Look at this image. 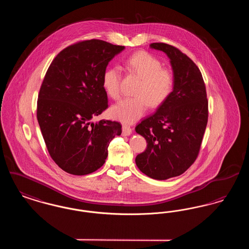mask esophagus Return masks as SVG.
<instances>
[{
	"instance_id": "34e87169",
	"label": "esophagus",
	"mask_w": 249,
	"mask_h": 249,
	"mask_svg": "<svg viewBox=\"0 0 249 249\" xmlns=\"http://www.w3.org/2000/svg\"><path fill=\"white\" fill-rule=\"evenodd\" d=\"M131 132H132V130L130 129V127L127 126V125H123L122 126V135L129 136V135L131 134Z\"/></svg>"
}]
</instances>
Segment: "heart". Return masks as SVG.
Listing matches in <instances>:
<instances>
[{
  "label": "heart",
  "instance_id": "1",
  "mask_svg": "<svg viewBox=\"0 0 249 249\" xmlns=\"http://www.w3.org/2000/svg\"><path fill=\"white\" fill-rule=\"evenodd\" d=\"M129 71L137 74L141 81L138 84L135 97L123 99L111 108L115 119L130 124L141 119L148 105L151 107L162 106L173 93L176 85V74L171 69L162 67L160 59L154 55L139 51L125 59ZM121 71L119 66H111L103 74V88L113 99L120 96Z\"/></svg>",
  "mask_w": 249,
  "mask_h": 249
}]
</instances>
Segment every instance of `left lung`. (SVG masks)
<instances>
[{
  "mask_svg": "<svg viewBox=\"0 0 249 249\" xmlns=\"http://www.w3.org/2000/svg\"><path fill=\"white\" fill-rule=\"evenodd\" d=\"M150 48L168 56L176 85L154 115L135 127L147 143L135 162L147 177L165 180L185 173L197 159L208 120V101L201 71L186 54L164 43Z\"/></svg>",
  "mask_w": 249,
  "mask_h": 249,
  "instance_id": "8db88e82",
  "label": "left lung"
}]
</instances>
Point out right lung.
<instances>
[{"label": "right lung", "mask_w": 249, "mask_h": 249, "mask_svg": "<svg viewBox=\"0 0 249 249\" xmlns=\"http://www.w3.org/2000/svg\"><path fill=\"white\" fill-rule=\"evenodd\" d=\"M124 48L97 39L78 42L61 50L48 67L37 120L50 157L68 174L85 176L101 168L109 143L121 134L119 122L91 119L108 107L103 74Z\"/></svg>", "instance_id": "right-lung-1"}]
</instances>
